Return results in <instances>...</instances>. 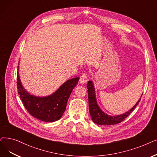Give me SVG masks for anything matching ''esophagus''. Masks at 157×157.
Instances as JSON below:
<instances>
[{"mask_svg":"<svg viewBox=\"0 0 157 157\" xmlns=\"http://www.w3.org/2000/svg\"><path fill=\"white\" fill-rule=\"evenodd\" d=\"M88 80V77H87V74H85V73H83L81 76H80V78H79V82L80 83H82V84H84L85 83L86 81Z\"/></svg>","mask_w":157,"mask_h":157,"instance_id":"1","label":"esophagus"}]
</instances>
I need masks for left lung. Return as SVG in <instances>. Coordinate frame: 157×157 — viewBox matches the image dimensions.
Wrapping results in <instances>:
<instances>
[{
    "label": "left lung",
    "instance_id": "8db88e82",
    "mask_svg": "<svg viewBox=\"0 0 157 157\" xmlns=\"http://www.w3.org/2000/svg\"><path fill=\"white\" fill-rule=\"evenodd\" d=\"M86 87L88 88L87 90L88 94V105H89V112L90 116L94 123L99 125H113L120 123L121 122L124 120L132 113V112L133 111L135 108L139 105V103L140 101V98L137 101V103L127 112L121 115L112 116V115H108L103 112L98 106L96 98H95V88L92 81H88Z\"/></svg>",
    "mask_w": 157,
    "mask_h": 157
}]
</instances>
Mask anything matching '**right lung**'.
Returning <instances> with one entry per match:
<instances>
[{"instance_id":"add662e5","label":"right lung","mask_w":157,"mask_h":157,"mask_svg":"<svg viewBox=\"0 0 157 157\" xmlns=\"http://www.w3.org/2000/svg\"><path fill=\"white\" fill-rule=\"evenodd\" d=\"M79 79V77L70 79L52 94L45 97H38L31 95L24 88L18 71V94L25 109L32 116L44 122H54L62 117L65 111L68 99Z\"/></svg>"}]
</instances>
